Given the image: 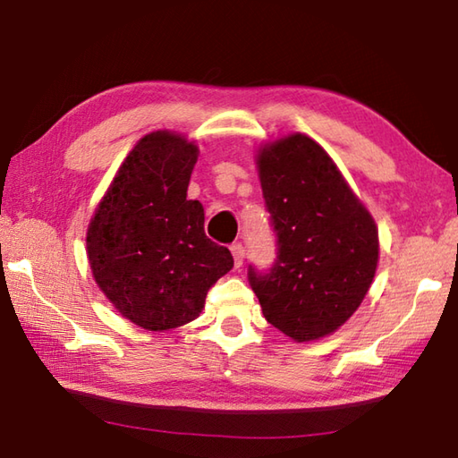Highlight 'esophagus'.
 Here are the masks:
<instances>
[{
	"label": "esophagus",
	"mask_w": 458,
	"mask_h": 458,
	"mask_svg": "<svg viewBox=\"0 0 458 458\" xmlns=\"http://www.w3.org/2000/svg\"><path fill=\"white\" fill-rule=\"evenodd\" d=\"M232 257H234V265H236V268L238 267H242V262H244V257H246V250H244V246L240 244V242H236V244H232Z\"/></svg>",
	"instance_id": "34e87169"
}]
</instances>
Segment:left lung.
Segmentation results:
<instances>
[{
    "instance_id": "obj_1",
    "label": "left lung",
    "mask_w": 458,
    "mask_h": 458,
    "mask_svg": "<svg viewBox=\"0 0 458 458\" xmlns=\"http://www.w3.org/2000/svg\"><path fill=\"white\" fill-rule=\"evenodd\" d=\"M257 167L278 252L248 281L267 321L297 344L335 333L376 276L377 226L323 147L291 133L259 147Z\"/></svg>"
}]
</instances>
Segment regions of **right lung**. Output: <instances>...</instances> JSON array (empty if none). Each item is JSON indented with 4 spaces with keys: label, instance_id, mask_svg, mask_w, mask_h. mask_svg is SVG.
<instances>
[{
    "label": "right lung",
    "instance_id": "1",
    "mask_svg": "<svg viewBox=\"0 0 458 458\" xmlns=\"http://www.w3.org/2000/svg\"><path fill=\"white\" fill-rule=\"evenodd\" d=\"M198 145L175 131L141 137L114 174L87 230V257L113 307L147 331L199 317L208 289L234 267L204 232V208L188 199Z\"/></svg>",
    "mask_w": 458,
    "mask_h": 458
}]
</instances>
